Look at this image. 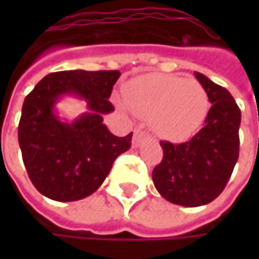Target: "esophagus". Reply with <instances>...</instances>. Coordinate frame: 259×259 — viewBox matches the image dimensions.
<instances>
[{"label":"esophagus","mask_w":259,"mask_h":259,"mask_svg":"<svg viewBox=\"0 0 259 259\" xmlns=\"http://www.w3.org/2000/svg\"><path fill=\"white\" fill-rule=\"evenodd\" d=\"M143 137H144V133H143L141 130H135L134 138H133V145H134V147H138L140 143H141V140H143Z\"/></svg>","instance_id":"esophagus-1"}]
</instances>
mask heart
I'll return each instance as SVG.
<instances>
[{"mask_svg": "<svg viewBox=\"0 0 259 259\" xmlns=\"http://www.w3.org/2000/svg\"><path fill=\"white\" fill-rule=\"evenodd\" d=\"M125 102L135 115L150 119L155 134L170 141L192 137L209 112V96L200 82L165 73H150L130 82Z\"/></svg>", "mask_w": 259, "mask_h": 259, "instance_id": "heart-1", "label": "heart"}]
</instances>
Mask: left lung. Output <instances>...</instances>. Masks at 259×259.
<instances>
[{"mask_svg":"<svg viewBox=\"0 0 259 259\" xmlns=\"http://www.w3.org/2000/svg\"><path fill=\"white\" fill-rule=\"evenodd\" d=\"M212 104L203 128L192 140L160 141L163 160L153 170L158 193L174 204L196 207L224 192L239 157L241 109L232 95L202 73H194Z\"/></svg>","mask_w":259,"mask_h":259,"instance_id":"left-lung-1","label":"left lung"}]
</instances>
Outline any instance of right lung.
Listing matches in <instances>:
<instances>
[{
    "instance_id": "right-lung-1",
    "label": "right lung",
    "mask_w": 259,
    "mask_h": 259,
    "mask_svg": "<svg viewBox=\"0 0 259 259\" xmlns=\"http://www.w3.org/2000/svg\"><path fill=\"white\" fill-rule=\"evenodd\" d=\"M119 70H63L45 76L25 96L18 124V143L34 187L57 202H73L99 189L115 158L131 147L133 133L115 137L102 115ZM73 94L88 102L89 113L73 123L54 112L59 97Z\"/></svg>"
}]
</instances>
